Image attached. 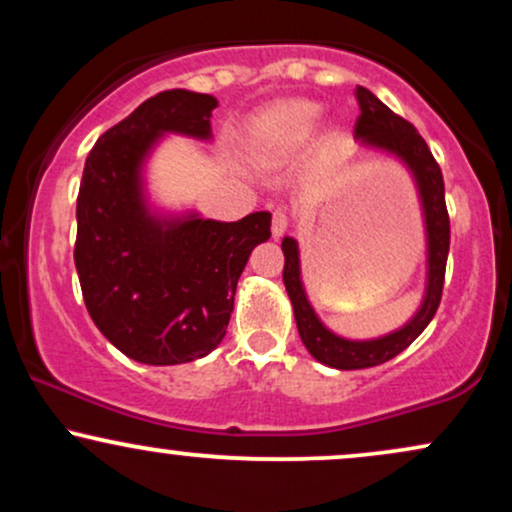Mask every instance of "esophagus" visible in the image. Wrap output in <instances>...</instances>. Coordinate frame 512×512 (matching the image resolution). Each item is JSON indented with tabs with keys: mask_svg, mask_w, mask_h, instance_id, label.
Wrapping results in <instances>:
<instances>
[{
	"mask_svg": "<svg viewBox=\"0 0 512 512\" xmlns=\"http://www.w3.org/2000/svg\"><path fill=\"white\" fill-rule=\"evenodd\" d=\"M286 228H289V211L281 209V207L274 209V214H272V233H274V238L284 236Z\"/></svg>",
	"mask_w": 512,
	"mask_h": 512,
	"instance_id": "esophagus-1",
	"label": "esophagus"
}]
</instances>
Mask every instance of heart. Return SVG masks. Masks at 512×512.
I'll use <instances>...</instances> for the list:
<instances>
[{"label": "heart", "instance_id": "heart-1", "mask_svg": "<svg viewBox=\"0 0 512 512\" xmlns=\"http://www.w3.org/2000/svg\"><path fill=\"white\" fill-rule=\"evenodd\" d=\"M322 117V108L303 98H284L257 110L250 117L243 132L245 154L257 166H281L296 158L308 146L315 134L317 122ZM342 137L337 129H327L315 139L313 161L317 166L327 163L337 154Z\"/></svg>", "mask_w": 512, "mask_h": 512}]
</instances>
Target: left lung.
I'll return each mask as SVG.
<instances>
[{"mask_svg": "<svg viewBox=\"0 0 512 512\" xmlns=\"http://www.w3.org/2000/svg\"><path fill=\"white\" fill-rule=\"evenodd\" d=\"M356 101L358 108H361V115H358L354 127L356 139H361L366 146H373V149L397 156L411 170L416 187H419L426 221L428 279L424 303H421V308L416 310V315L411 317L407 325L399 327L397 332L385 334V337L354 342V339H344L327 330L320 322V317L315 315L301 281L298 243L293 238H284V243H281V250H284V286L289 291L298 334H301L305 349L313 354V358L339 370L380 366V363L402 354L426 330L428 322L436 315L440 296H443L445 264H448L450 250V219L448 207H445L443 173H440V166L424 142V137L404 117L395 115L383 101H378L368 88H356Z\"/></svg>", "mask_w": 512, "mask_h": 512, "instance_id": "obj_1", "label": "left lung"}]
</instances>
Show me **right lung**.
<instances>
[{
    "label": "right lung",
    "mask_w": 512,
    "mask_h": 512,
    "mask_svg": "<svg viewBox=\"0 0 512 512\" xmlns=\"http://www.w3.org/2000/svg\"><path fill=\"white\" fill-rule=\"evenodd\" d=\"M209 93L173 88L149 98L98 139L76 197L74 264L91 320L146 366L207 356L226 337L233 296L272 214L223 223L163 219L144 199L142 166L163 134L211 139Z\"/></svg>",
    "instance_id": "1"
}]
</instances>
